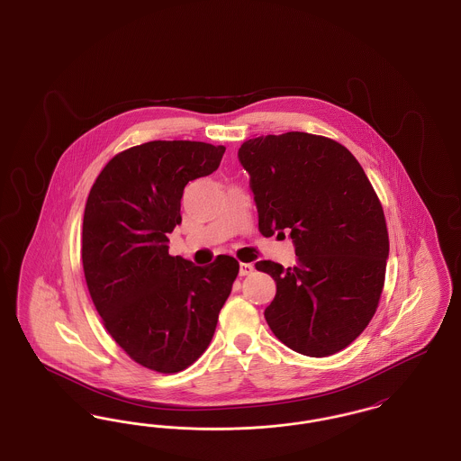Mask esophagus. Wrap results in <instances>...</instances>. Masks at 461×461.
<instances>
[{"mask_svg": "<svg viewBox=\"0 0 461 461\" xmlns=\"http://www.w3.org/2000/svg\"><path fill=\"white\" fill-rule=\"evenodd\" d=\"M252 271H254V266L249 263H240V276H249V275H252Z\"/></svg>", "mask_w": 461, "mask_h": 461, "instance_id": "obj_1", "label": "esophagus"}]
</instances>
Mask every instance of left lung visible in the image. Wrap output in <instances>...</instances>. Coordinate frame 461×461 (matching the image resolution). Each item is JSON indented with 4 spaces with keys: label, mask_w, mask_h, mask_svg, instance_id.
<instances>
[{
    "label": "left lung",
    "mask_w": 461,
    "mask_h": 461,
    "mask_svg": "<svg viewBox=\"0 0 461 461\" xmlns=\"http://www.w3.org/2000/svg\"><path fill=\"white\" fill-rule=\"evenodd\" d=\"M264 237H285L297 263L259 261L276 295L264 318L292 351L325 357L368 327L385 282L389 235L382 203L356 157L335 140L290 131L239 150Z\"/></svg>",
    "instance_id": "1"
}]
</instances>
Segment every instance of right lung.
<instances>
[{"label":"right lung","instance_id":"1","mask_svg":"<svg viewBox=\"0 0 461 461\" xmlns=\"http://www.w3.org/2000/svg\"><path fill=\"white\" fill-rule=\"evenodd\" d=\"M224 147L149 141L113 155L89 190L83 269L104 327L132 361L183 372L207 349L240 264L200 267L169 254L188 181L220 167Z\"/></svg>","mask_w":461,"mask_h":461}]
</instances>
